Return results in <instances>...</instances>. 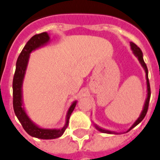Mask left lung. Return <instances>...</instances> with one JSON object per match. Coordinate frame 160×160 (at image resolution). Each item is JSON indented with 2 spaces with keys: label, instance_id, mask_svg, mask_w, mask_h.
I'll list each match as a JSON object with an SVG mask.
<instances>
[{
  "label": "left lung",
  "instance_id": "obj_1",
  "mask_svg": "<svg viewBox=\"0 0 160 160\" xmlns=\"http://www.w3.org/2000/svg\"><path fill=\"white\" fill-rule=\"evenodd\" d=\"M131 49L133 52V54H134L135 56L137 57V59H138V61L141 63V65L142 66V68H144V70H145V73H146V80H147V98L146 100H145V102H144V106H143L142 111V113H141L140 116L138 117V119L136 120L134 122V124L131 125V127L127 130L126 131H124V132H116V131H109V130H106V129L101 128V127H99L98 125H96L94 124V126H95V128L99 131L100 132H102V133H107V134H123V133H126V132H128L131 130V129H133L135 126H137L139 123L144 119V117L146 116V113L148 112V104H149V100H150V95H151V92H150V85H149V80H148V68H147V65L146 63L144 62V60H143V54L142 52L141 51V49L139 47H137V45L133 42H131Z\"/></svg>",
  "mask_w": 160,
  "mask_h": 160
}]
</instances>
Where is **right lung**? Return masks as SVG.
<instances>
[{"mask_svg": "<svg viewBox=\"0 0 160 160\" xmlns=\"http://www.w3.org/2000/svg\"><path fill=\"white\" fill-rule=\"evenodd\" d=\"M50 41V36L47 32L34 35L23 47L20 55L18 58L16 63V70L12 81V92H13V109L16 116L21 123L24 131L31 137L40 139H55L58 138L64 133L68 127V120L72 112L76 106L77 101L72 102L66 115L65 125L60 129L41 128L32 121L26 113L23 102V82L25 76L26 69L28 67L29 55L33 51L40 47H44Z\"/></svg>", "mask_w": 160, "mask_h": 160, "instance_id": "right-lung-1", "label": "right lung"}]
</instances>
